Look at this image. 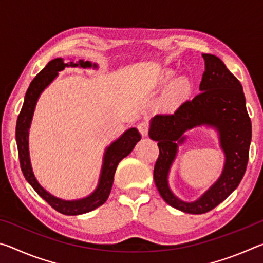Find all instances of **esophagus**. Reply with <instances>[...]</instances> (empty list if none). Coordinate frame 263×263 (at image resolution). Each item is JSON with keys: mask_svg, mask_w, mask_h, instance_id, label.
I'll use <instances>...</instances> for the list:
<instances>
[{"mask_svg": "<svg viewBox=\"0 0 263 263\" xmlns=\"http://www.w3.org/2000/svg\"><path fill=\"white\" fill-rule=\"evenodd\" d=\"M138 130H139L140 135L142 137H147L148 136V124L146 122H141L139 125H138Z\"/></svg>", "mask_w": 263, "mask_h": 263, "instance_id": "esophagus-1", "label": "esophagus"}]
</instances>
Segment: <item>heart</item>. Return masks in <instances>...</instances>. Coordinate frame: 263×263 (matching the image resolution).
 <instances>
[{
	"mask_svg": "<svg viewBox=\"0 0 263 263\" xmlns=\"http://www.w3.org/2000/svg\"><path fill=\"white\" fill-rule=\"evenodd\" d=\"M160 84L162 88L171 87L168 91V99L172 102L185 99L191 90L189 80L186 78L176 79V74L172 69L164 70L161 79H160Z\"/></svg>",
	"mask_w": 263,
	"mask_h": 263,
	"instance_id": "heart-1",
	"label": "heart"
}]
</instances>
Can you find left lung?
I'll return each instance as SVG.
<instances>
[{
  "label": "left lung",
  "instance_id": "8db88e82",
  "mask_svg": "<svg viewBox=\"0 0 263 263\" xmlns=\"http://www.w3.org/2000/svg\"><path fill=\"white\" fill-rule=\"evenodd\" d=\"M205 64L199 94L186 101L174 115L155 116L149 122L148 136L158 141L159 158L154 166V182L164 202L182 212L202 215L225 201L237 189L246 172L252 123L246 109L241 83L213 54H202ZM213 128L224 153L222 174L196 201L185 202L172 193L167 176L186 140L185 132L194 127Z\"/></svg>",
  "mask_w": 263,
  "mask_h": 263
}]
</instances>
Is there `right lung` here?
<instances>
[{"label": "right lung", "instance_id": "right-lung-1", "mask_svg": "<svg viewBox=\"0 0 263 263\" xmlns=\"http://www.w3.org/2000/svg\"><path fill=\"white\" fill-rule=\"evenodd\" d=\"M67 67L97 69L99 66H97L96 62L92 64V62L83 59L64 61L62 58H57V59H53L48 62L45 68L32 80L30 87L26 90L24 103L22 106L18 118H17L16 141L17 147H18L22 172H23L24 177L31 186L58 212L67 216H78L95 210L96 208L101 206L102 204L106 202L111 188H112L116 168L124 158L132 152L137 142L141 139V136L136 127H131L105 148L99 183H97L96 189L86 197L69 201V199L55 197L54 195L48 193L45 188H43L38 180L35 179L32 166H31L29 152V130L31 127V122H32L34 109L39 96L50 86L53 80L58 77L59 72Z\"/></svg>", "mask_w": 263, "mask_h": 263}]
</instances>
